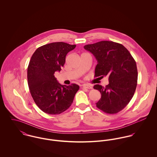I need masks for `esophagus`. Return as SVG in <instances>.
<instances>
[{
    "instance_id": "esophagus-1",
    "label": "esophagus",
    "mask_w": 157,
    "mask_h": 157,
    "mask_svg": "<svg viewBox=\"0 0 157 157\" xmlns=\"http://www.w3.org/2000/svg\"><path fill=\"white\" fill-rule=\"evenodd\" d=\"M82 87L85 89H92V87L91 86H90L89 85H87V84H83L82 85Z\"/></svg>"
}]
</instances>
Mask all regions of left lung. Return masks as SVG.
I'll list each match as a JSON object with an SVG mask.
<instances>
[{"label": "left lung", "instance_id": "1", "mask_svg": "<svg viewBox=\"0 0 157 157\" xmlns=\"http://www.w3.org/2000/svg\"><path fill=\"white\" fill-rule=\"evenodd\" d=\"M84 48L97 60L94 77H108V85L94 86L101 95L96 106L110 114L120 112L129 103L136 88L138 71L134 59L123 45L112 41L98 42Z\"/></svg>", "mask_w": 157, "mask_h": 157}]
</instances>
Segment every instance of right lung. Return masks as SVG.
Listing matches in <instances>:
<instances>
[{"mask_svg":"<svg viewBox=\"0 0 157 157\" xmlns=\"http://www.w3.org/2000/svg\"><path fill=\"white\" fill-rule=\"evenodd\" d=\"M75 46L62 42L48 44L38 48L31 58L28 84L34 102L43 112L57 115L65 111L73 102L79 86L60 85L54 73L61 71L67 54Z\"/></svg>","mask_w":157,"mask_h":157,"instance_id":"1","label":"right lung"}]
</instances>
